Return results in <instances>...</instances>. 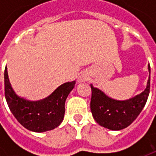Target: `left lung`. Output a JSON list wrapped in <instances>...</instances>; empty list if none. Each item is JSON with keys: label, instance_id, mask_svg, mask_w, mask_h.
<instances>
[{"label": "left lung", "instance_id": "obj_1", "mask_svg": "<svg viewBox=\"0 0 156 156\" xmlns=\"http://www.w3.org/2000/svg\"><path fill=\"white\" fill-rule=\"evenodd\" d=\"M150 78L147 87L140 94L128 100H116L91 84L90 108L95 121L112 130H119L130 125L140 114L147 102L151 88V66H148Z\"/></svg>", "mask_w": 156, "mask_h": 156}]
</instances>
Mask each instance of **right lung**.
<instances>
[{
    "instance_id": "1",
    "label": "right lung",
    "mask_w": 156,
    "mask_h": 156,
    "mask_svg": "<svg viewBox=\"0 0 156 156\" xmlns=\"http://www.w3.org/2000/svg\"><path fill=\"white\" fill-rule=\"evenodd\" d=\"M5 96L9 108L22 126L34 132L51 130L61 124L65 114L66 98L76 82L59 86L49 97L40 101H29L16 94L5 68Z\"/></svg>"
}]
</instances>
